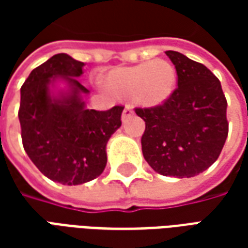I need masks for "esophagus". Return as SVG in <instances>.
I'll list each match as a JSON object with an SVG mask.
<instances>
[{
	"label": "esophagus",
	"instance_id": "1",
	"mask_svg": "<svg viewBox=\"0 0 248 248\" xmlns=\"http://www.w3.org/2000/svg\"><path fill=\"white\" fill-rule=\"evenodd\" d=\"M133 113H134V111H133V108H131V106H126V108H124V113H122V121L131 117Z\"/></svg>",
	"mask_w": 248,
	"mask_h": 248
}]
</instances>
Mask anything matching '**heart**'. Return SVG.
I'll list each match as a JSON object with an SVG mask.
<instances>
[{
    "label": "heart",
    "instance_id": "b5f03b06",
    "mask_svg": "<svg viewBox=\"0 0 248 248\" xmlns=\"http://www.w3.org/2000/svg\"><path fill=\"white\" fill-rule=\"evenodd\" d=\"M177 71L166 60L111 70L105 86L117 99H133L143 108H156L166 102L175 90Z\"/></svg>",
    "mask_w": 248,
    "mask_h": 248
}]
</instances>
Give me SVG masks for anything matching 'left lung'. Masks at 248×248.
I'll return each mask as SVG.
<instances>
[{
	"mask_svg": "<svg viewBox=\"0 0 248 248\" xmlns=\"http://www.w3.org/2000/svg\"><path fill=\"white\" fill-rule=\"evenodd\" d=\"M178 87L166 102L135 108L145 121L142 153L161 175L191 178L218 159L229 134L227 101L220 82L207 67L178 51L167 50Z\"/></svg>",
	"mask_w": 248,
	"mask_h": 248,
	"instance_id": "obj_1",
	"label": "left lung"
}]
</instances>
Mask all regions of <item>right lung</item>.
Here are the masks:
<instances>
[{
	"label": "right lung",
	"mask_w": 248,
	"mask_h": 248,
	"mask_svg": "<svg viewBox=\"0 0 248 248\" xmlns=\"http://www.w3.org/2000/svg\"><path fill=\"white\" fill-rule=\"evenodd\" d=\"M83 65L60 53L35 67L21 87L18 118L25 151L45 177L67 186L102 174L106 145L122 124V106L108 111L86 108L83 97L90 92L77 79Z\"/></svg>",
	"instance_id": "obj_1"
}]
</instances>
